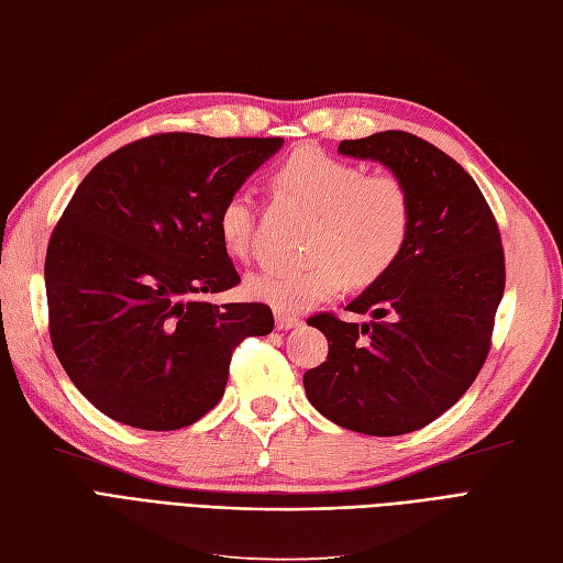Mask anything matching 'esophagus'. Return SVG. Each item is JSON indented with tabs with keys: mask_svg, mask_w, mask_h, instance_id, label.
I'll use <instances>...</instances> for the list:
<instances>
[{
	"mask_svg": "<svg viewBox=\"0 0 563 563\" xmlns=\"http://www.w3.org/2000/svg\"><path fill=\"white\" fill-rule=\"evenodd\" d=\"M297 324H301V320L297 316H289L285 311H276V328L278 330H292V328H297Z\"/></svg>",
	"mask_w": 563,
	"mask_h": 563,
	"instance_id": "1",
	"label": "esophagus"
}]
</instances>
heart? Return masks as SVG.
Returning <instances> with one entry per match:
<instances>
[{
	"instance_id": "1",
	"label": "heart",
	"mask_w": 563,
	"mask_h": 563,
	"mask_svg": "<svg viewBox=\"0 0 563 563\" xmlns=\"http://www.w3.org/2000/svg\"><path fill=\"white\" fill-rule=\"evenodd\" d=\"M274 185L318 217L308 233L311 260L268 266L250 280V292L278 311H306L339 295L349 278L357 287L374 285L405 255L413 206L405 179L395 173H367L355 161L301 147L276 168ZM217 233L231 257H250L255 203L247 191L224 198Z\"/></svg>"
}]
</instances>
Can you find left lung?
Instances as JSON below:
<instances>
[{
	"mask_svg": "<svg viewBox=\"0 0 563 563\" xmlns=\"http://www.w3.org/2000/svg\"><path fill=\"white\" fill-rule=\"evenodd\" d=\"M339 152L405 179L413 229L390 274L346 306L369 322L306 320L330 353L303 374V388L336 426L393 438L432 423L484 367L505 289L500 231L475 179L423 137L386 131L343 140Z\"/></svg>",
	"mask_w": 563,
	"mask_h": 563,
	"instance_id": "1",
	"label": "left lung"
}]
</instances>
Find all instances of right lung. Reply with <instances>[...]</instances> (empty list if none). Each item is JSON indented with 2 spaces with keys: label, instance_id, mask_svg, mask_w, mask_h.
<instances>
[{
  "label": "right lung",
  "instance_id": "obj_1",
  "mask_svg": "<svg viewBox=\"0 0 563 563\" xmlns=\"http://www.w3.org/2000/svg\"><path fill=\"white\" fill-rule=\"evenodd\" d=\"M283 137L158 133L104 156L51 233L44 278L53 351L110 419L196 423L222 400L235 346L274 330L266 303L214 306L241 283L217 212Z\"/></svg>",
  "mask_w": 563,
  "mask_h": 563
}]
</instances>
